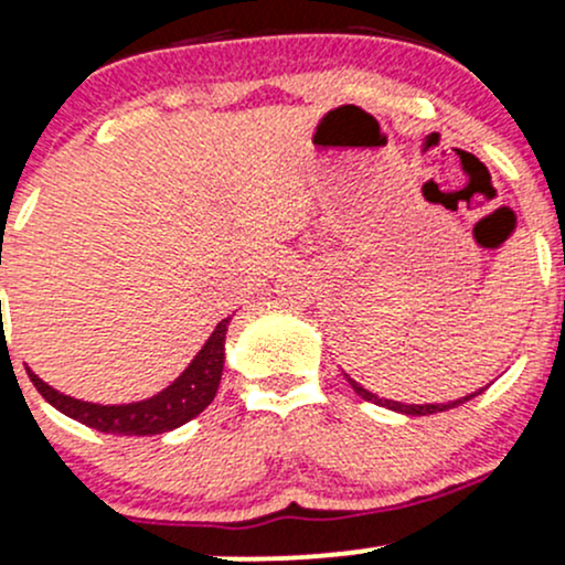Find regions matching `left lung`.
<instances>
[{"mask_svg":"<svg viewBox=\"0 0 565 565\" xmlns=\"http://www.w3.org/2000/svg\"><path fill=\"white\" fill-rule=\"evenodd\" d=\"M348 377V374H345ZM348 382H350V387H353L355 393L361 395V398L364 401H372V404H377V406H385V408H391V412H398V414H408V417H427V414H438V412H449V408H454V406H462L465 401H470V398H476V395H481L486 387H481V391L478 393H470V395H465V398H457V401H446V404H401V401H391V398H380L377 393H372V391H366V387H361L359 382L355 380H350L348 377Z\"/></svg>","mask_w":565,"mask_h":565,"instance_id":"1","label":"left lung"}]
</instances>
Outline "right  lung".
Returning <instances> with one entry per match:
<instances>
[{
  "label": "right lung",
  "mask_w": 565,
  "mask_h": 565,
  "mask_svg": "<svg viewBox=\"0 0 565 565\" xmlns=\"http://www.w3.org/2000/svg\"><path fill=\"white\" fill-rule=\"evenodd\" d=\"M228 319H223L204 342V348L193 355V361L183 369L172 385L164 391L151 395V398L132 401V404H89V401L71 398V395L55 391L47 382L39 380L29 366L31 382L47 404H53L57 412L76 423L93 427V430L111 433V436H159V433H170L174 427L191 423L199 417L206 406L215 398L220 377H223L225 364V332H228Z\"/></svg>",
  "instance_id": "right-lung-1"
}]
</instances>
